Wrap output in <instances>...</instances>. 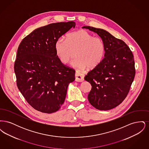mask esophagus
Instances as JSON below:
<instances>
[{"mask_svg": "<svg viewBox=\"0 0 149 149\" xmlns=\"http://www.w3.org/2000/svg\"><path fill=\"white\" fill-rule=\"evenodd\" d=\"M75 80L78 82H82L84 80V75L80 73H75Z\"/></svg>", "mask_w": 149, "mask_h": 149, "instance_id": "esophagus-1", "label": "esophagus"}]
</instances>
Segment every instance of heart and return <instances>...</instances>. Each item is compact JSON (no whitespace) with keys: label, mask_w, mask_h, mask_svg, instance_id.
Segmentation results:
<instances>
[{"label":"heart","mask_w":149,"mask_h":149,"mask_svg":"<svg viewBox=\"0 0 149 149\" xmlns=\"http://www.w3.org/2000/svg\"><path fill=\"white\" fill-rule=\"evenodd\" d=\"M56 55L63 64H68L74 55L77 58L72 63L78 71L87 67L94 69L102 62L105 55V45L102 39L93 36L89 32L80 29L57 39L55 44Z\"/></svg>","instance_id":"1"}]
</instances>
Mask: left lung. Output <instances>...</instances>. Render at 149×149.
Returning <instances> with one entry per match:
<instances>
[{
    "label": "left lung",
    "instance_id": "1",
    "mask_svg": "<svg viewBox=\"0 0 149 149\" xmlns=\"http://www.w3.org/2000/svg\"><path fill=\"white\" fill-rule=\"evenodd\" d=\"M97 33L105 45L104 57L84 78L92 85L88 95L97 109L106 111L118 106L126 98L135 76L133 54L123 41L106 31L84 26Z\"/></svg>",
    "mask_w": 149,
    "mask_h": 149
}]
</instances>
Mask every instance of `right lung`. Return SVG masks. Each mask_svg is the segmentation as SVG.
I'll use <instances>...</instances> for the list:
<instances>
[{
    "label": "right lung",
    "instance_id": "right-lung-1",
    "mask_svg": "<svg viewBox=\"0 0 149 149\" xmlns=\"http://www.w3.org/2000/svg\"><path fill=\"white\" fill-rule=\"evenodd\" d=\"M75 26L73 21L51 23L36 29L19 45L14 65L17 85L36 110L57 111L75 79V70L63 64L55 50L57 39Z\"/></svg>",
    "mask_w": 149,
    "mask_h": 149
}]
</instances>
